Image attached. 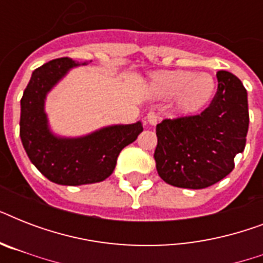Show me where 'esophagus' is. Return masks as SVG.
Returning <instances> with one entry per match:
<instances>
[{
  "mask_svg": "<svg viewBox=\"0 0 263 263\" xmlns=\"http://www.w3.org/2000/svg\"><path fill=\"white\" fill-rule=\"evenodd\" d=\"M146 119H147V123L150 124V125H156V124L158 123V116H157L154 111H148Z\"/></svg>",
  "mask_w": 263,
  "mask_h": 263,
  "instance_id": "esophagus-1",
  "label": "esophagus"
}]
</instances>
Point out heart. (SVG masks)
Segmentation results:
<instances>
[{"label":"heart","instance_id":"b5f03b06","mask_svg":"<svg viewBox=\"0 0 263 263\" xmlns=\"http://www.w3.org/2000/svg\"><path fill=\"white\" fill-rule=\"evenodd\" d=\"M214 90L216 82L208 72H157L150 80L152 94L162 99L175 97L176 109L181 113L202 110L213 98Z\"/></svg>","mask_w":263,"mask_h":263}]
</instances>
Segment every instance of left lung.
I'll list each match as a JSON object with an SVG mask.
<instances>
[{"label": "left lung", "mask_w": 263, "mask_h": 263, "mask_svg": "<svg viewBox=\"0 0 263 263\" xmlns=\"http://www.w3.org/2000/svg\"><path fill=\"white\" fill-rule=\"evenodd\" d=\"M218 88L200 115L157 124V172L165 183L200 190L218 183L235 168V156L249 131L247 91L231 72H217Z\"/></svg>", "instance_id": "obj_1"}]
</instances>
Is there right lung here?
<instances>
[{
  "mask_svg": "<svg viewBox=\"0 0 263 263\" xmlns=\"http://www.w3.org/2000/svg\"><path fill=\"white\" fill-rule=\"evenodd\" d=\"M87 65L72 59L51 60L36 68L20 101V138L30 161L55 184L99 183L113 173L120 152L143 131L142 121L116 124L76 138L55 135L49 127L45 101L72 68Z\"/></svg>",
  "mask_w": 263,
  "mask_h": 263,
  "instance_id": "1",
  "label": "right lung"
}]
</instances>
